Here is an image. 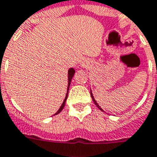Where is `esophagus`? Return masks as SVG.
Masks as SVG:
<instances>
[{
	"label": "esophagus",
	"mask_w": 157,
	"mask_h": 157,
	"mask_svg": "<svg viewBox=\"0 0 157 157\" xmlns=\"http://www.w3.org/2000/svg\"><path fill=\"white\" fill-rule=\"evenodd\" d=\"M82 65H84V64H82Z\"/></svg>",
	"instance_id": "1"
}]
</instances>
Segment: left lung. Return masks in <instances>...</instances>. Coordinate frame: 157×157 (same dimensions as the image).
<instances>
[{"label":"left lung","instance_id":"8db88e82","mask_svg":"<svg viewBox=\"0 0 157 157\" xmlns=\"http://www.w3.org/2000/svg\"><path fill=\"white\" fill-rule=\"evenodd\" d=\"M91 97H92V98H93V101L94 102V104H95V105H96V106H97L98 108V109H100V110H102V111H103V109H101V107H100V106H99V105H98L97 101H96V100H95V99H94V96H93V94H92V92H91Z\"/></svg>","mask_w":157,"mask_h":157}]
</instances>
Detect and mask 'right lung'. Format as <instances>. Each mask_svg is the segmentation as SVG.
<instances>
[{"mask_svg": "<svg viewBox=\"0 0 157 157\" xmlns=\"http://www.w3.org/2000/svg\"><path fill=\"white\" fill-rule=\"evenodd\" d=\"M75 70L73 69V68H71L69 71H68V88H67V94H66V96H65V98H64V100H63V104L62 105L60 106V108L59 109V110L57 111V112L54 114V115H57V114H59L62 111V109H63V107H64V105H65V101H66V99H67L68 97V93H69V87H70V85H71V80H72V77L74 76V74H75Z\"/></svg>", "mask_w": 157, "mask_h": 157, "instance_id": "add662e5", "label": "right lung"}]
</instances>
